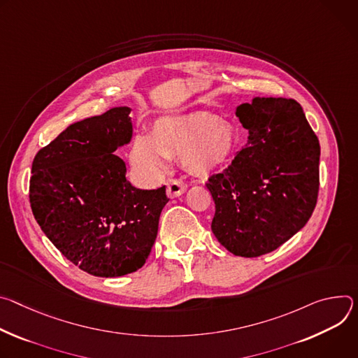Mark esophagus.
Wrapping results in <instances>:
<instances>
[{"mask_svg":"<svg viewBox=\"0 0 358 358\" xmlns=\"http://www.w3.org/2000/svg\"><path fill=\"white\" fill-rule=\"evenodd\" d=\"M187 186L182 182V180H169L168 186H166V194L168 197H171V199H175V197H179L180 194H183L186 192Z\"/></svg>","mask_w":358,"mask_h":358,"instance_id":"1","label":"esophagus"}]
</instances>
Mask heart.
I'll use <instances>...</instances> for the list:
<instances>
[{
  "label": "heart",
  "instance_id": "obj_1",
  "mask_svg": "<svg viewBox=\"0 0 358 358\" xmlns=\"http://www.w3.org/2000/svg\"><path fill=\"white\" fill-rule=\"evenodd\" d=\"M241 134L216 115L193 112L165 116L150 135L138 134L129 148V162L145 180H157L168 169V157H182L185 169L205 176L224 168L236 155Z\"/></svg>",
  "mask_w": 358,
  "mask_h": 358
}]
</instances>
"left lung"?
I'll use <instances>...</instances> for the list:
<instances>
[{"label": "left lung", "mask_w": 358, "mask_h": 358, "mask_svg": "<svg viewBox=\"0 0 358 358\" xmlns=\"http://www.w3.org/2000/svg\"><path fill=\"white\" fill-rule=\"evenodd\" d=\"M248 145L206 183L212 231L234 256L275 250L308 222L319 193L320 143L294 99L255 96L236 108Z\"/></svg>", "instance_id": "obj_1"}]
</instances>
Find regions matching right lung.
<instances>
[{
	"label": "right lung",
	"mask_w": 358,
	"mask_h": 358,
	"mask_svg": "<svg viewBox=\"0 0 358 358\" xmlns=\"http://www.w3.org/2000/svg\"><path fill=\"white\" fill-rule=\"evenodd\" d=\"M129 106L71 124L32 162L29 202L52 245L75 266L98 277L141 268L168 203L165 186L136 189L115 152L129 145Z\"/></svg>",
	"instance_id": "add662e5"
}]
</instances>
